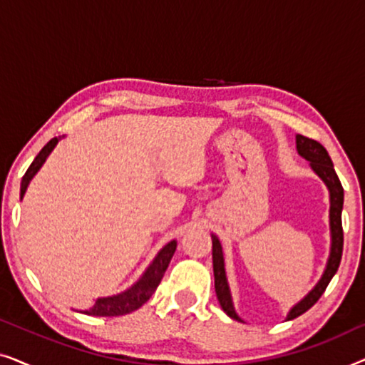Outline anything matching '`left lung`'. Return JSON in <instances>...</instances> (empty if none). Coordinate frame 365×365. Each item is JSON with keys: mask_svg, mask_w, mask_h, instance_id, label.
<instances>
[{"mask_svg": "<svg viewBox=\"0 0 365 365\" xmlns=\"http://www.w3.org/2000/svg\"><path fill=\"white\" fill-rule=\"evenodd\" d=\"M296 148L297 153L309 161L311 164L312 171L317 174L319 178L322 179L324 184H326L329 189V201H331V209H329V226H331V252H329V259L326 264V269H324V274L319 279V282L314 286L309 294L304 299H301L296 306H294L291 311H289L286 321H292L309 311L314 304L319 301V297L322 296L326 287L331 282L334 274L337 272L339 264H341L342 257V247H344V232H342V206H344V189L342 184L339 181L336 169H334V164L331 161V156L326 151V148L322 146L321 143L314 141V139H309L306 136H301L297 134L296 136ZM212 237V267H214V287H216V294L219 299V304H221L222 311L227 314L231 319H236V321H241L242 319L237 316L236 309H234L232 304V296L231 289H229L227 277H226V269H224V254H222V246L219 242L217 236Z\"/></svg>", "mask_w": 365, "mask_h": 365, "instance_id": "left-lung-1", "label": "left lung"}]
</instances>
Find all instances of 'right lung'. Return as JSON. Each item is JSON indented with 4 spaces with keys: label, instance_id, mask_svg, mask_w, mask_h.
Here are the masks:
<instances>
[{
    "label": "right lung",
    "instance_id": "1",
    "mask_svg": "<svg viewBox=\"0 0 365 365\" xmlns=\"http://www.w3.org/2000/svg\"><path fill=\"white\" fill-rule=\"evenodd\" d=\"M59 139L61 138H53L51 141H49L41 151H39L38 156L34 158L31 166L28 168L26 174H24L21 179V192H19L21 199L24 196V192H26L31 179L36 176V173L41 169L44 161H46L53 149L56 148ZM176 246H178L176 241L168 242L166 246L156 254V257L153 259V262L149 264L146 271L143 272V276L139 277L131 287L116 294V296L98 297V301L94 302V306L89 309V311H84V314H88V316H99V317H113V316H124V314H129L141 307L144 302L149 301V297H151L154 291L158 289L159 282H161L164 272H166L169 262H171V259L174 256Z\"/></svg>",
    "mask_w": 365,
    "mask_h": 365
}]
</instances>
